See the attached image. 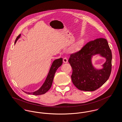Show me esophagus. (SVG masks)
Here are the masks:
<instances>
[{"instance_id":"1","label":"esophagus","mask_w":122,"mask_h":122,"mask_svg":"<svg viewBox=\"0 0 122 122\" xmlns=\"http://www.w3.org/2000/svg\"><path fill=\"white\" fill-rule=\"evenodd\" d=\"M68 58H67L64 57L63 58V62H64V63H67L68 62Z\"/></svg>"}]
</instances>
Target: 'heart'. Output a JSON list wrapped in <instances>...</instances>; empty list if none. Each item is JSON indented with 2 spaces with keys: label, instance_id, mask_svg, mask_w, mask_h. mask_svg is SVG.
<instances>
[{
  "label": "heart",
  "instance_id": "b5f03b06",
  "mask_svg": "<svg viewBox=\"0 0 122 122\" xmlns=\"http://www.w3.org/2000/svg\"><path fill=\"white\" fill-rule=\"evenodd\" d=\"M81 46V43L80 41H78L74 44L73 46H71L68 49V51L71 52H78Z\"/></svg>",
  "mask_w": 122,
  "mask_h": 122
}]
</instances>
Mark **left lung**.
Returning <instances> with one entry per match:
<instances>
[{
    "label": "left lung",
    "instance_id": "8db88e82",
    "mask_svg": "<svg viewBox=\"0 0 122 122\" xmlns=\"http://www.w3.org/2000/svg\"><path fill=\"white\" fill-rule=\"evenodd\" d=\"M98 54L106 59L104 68L101 70L95 69L91 63L92 56ZM112 59V52L106 39L100 38L88 42L81 50L70 55L68 61L73 70V83L81 91L97 90L109 78Z\"/></svg>",
    "mask_w": 122,
    "mask_h": 122
}]
</instances>
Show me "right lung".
I'll list each match as a JSON object with an SVG mask.
<instances>
[{"mask_svg": "<svg viewBox=\"0 0 122 122\" xmlns=\"http://www.w3.org/2000/svg\"><path fill=\"white\" fill-rule=\"evenodd\" d=\"M20 36L21 34H20L17 37L15 42V44L16 43L18 39L20 37ZM62 64H63V58H62L57 59L53 62L52 64L51 65V67L50 68V69L49 70L48 75L46 77L45 81L39 90L33 92H24V91H23L25 93H27L29 95L32 94L33 95H42L46 93V92L51 87L54 76L56 72V70L60 66H61Z\"/></svg>", "mask_w": 122, "mask_h": 122, "instance_id": "1", "label": "right lung"}]
</instances>
